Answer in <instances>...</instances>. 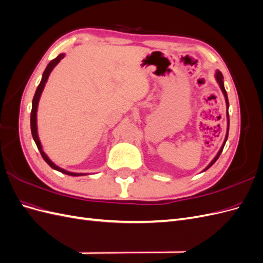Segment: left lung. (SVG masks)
<instances>
[{
	"label": "left lung",
	"mask_w": 263,
	"mask_h": 263,
	"mask_svg": "<svg viewBox=\"0 0 263 263\" xmlns=\"http://www.w3.org/2000/svg\"><path fill=\"white\" fill-rule=\"evenodd\" d=\"M216 80H217V82L219 83V86H220V89H221V91H222V93H224V95H225V99H226V105H227V108H228V106H229V103H228V98H227V92H226V90H225V86H224V81H222V79H224V77H222V74H221V72L220 71H217L216 72ZM227 118H228V128H227V135H226V138H225V141H224V144H222V146H221V148H220V150L218 151V154H217V156L214 158V160L206 166V169L205 170H208L209 168H211V166L216 162V160L217 159L219 158V156H220V154H221V151H222V149H224V146H225V144H226V140H227V138H228V130H229V114H228V110H227ZM204 170V171H205Z\"/></svg>",
	"instance_id": "1"
}]
</instances>
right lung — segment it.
<instances>
[{"instance_id":"add662e5","label":"right lung","mask_w":263,"mask_h":263,"mask_svg":"<svg viewBox=\"0 0 263 263\" xmlns=\"http://www.w3.org/2000/svg\"><path fill=\"white\" fill-rule=\"evenodd\" d=\"M63 57H65V54H63V53L59 54L57 58H54L53 60H51V61L48 63V66H47V68H46L45 71H44L42 81H41V83H39V85H38V87H37V90H36V92H35L34 99H33V107H31V113H30V129H31V135H33V138H34V140H35V142H36V146H37L38 150L41 151V155H42V157L44 158V160H45L47 163H48V164L51 166V168L54 169V170L60 171L61 173L68 174V176L78 177V176H84V174H83V173H73V172L66 171V170H63V169L59 168V166H57L54 163H52V162L50 161V159H49L48 157H47L46 154L43 151V148H42V145H41V141H39L38 134H37V122H36L37 118H36V115H37V106H38L39 98H41L42 92H43V90H44V87H45V84H46L47 80H48V77H49V74H50V72H51V70L54 68V66L57 65V63H58Z\"/></svg>"}]
</instances>
